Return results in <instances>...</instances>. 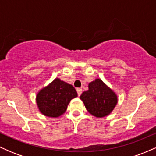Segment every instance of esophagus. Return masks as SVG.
I'll list each match as a JSON object with an SVG mask.
<instances>
[{
  "label": "esophagus",
  "mask_w": 156,
  "mask_h": 156,
  "mask_svg": "<svg viewBox=\"0 0 156 156\" xmlns=\"http://www.w3.org/2000/svg\"><path fill=\"white\" fill-rule=\"evenodd\" d=\"M76 91H77V93H78V95L80 96L82 93V89L81 88H77Z\"/></svg>",
  "instance_id": "34e87169"
}]
</instances>
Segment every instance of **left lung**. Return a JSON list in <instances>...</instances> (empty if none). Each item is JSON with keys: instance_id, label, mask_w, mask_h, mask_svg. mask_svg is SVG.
Returning <instances> with one entry per match:
<instances>
[{"instance_id": "obj_1", "label": "left lung", "mask_w": 156, "mask_h": 156, "mask_svg": "<svg viewBox=\"0 0 156 156\" xmlns=\"http://www.w3.org/2000/svg\"><path fill=\"white\" fill-rule=\"evenodd\" d=\"M80 98L87 111L96 117L108 115L117 103L115 93L98 78L89 84V90L82 93Z\"/></svg>"}]
</instances>
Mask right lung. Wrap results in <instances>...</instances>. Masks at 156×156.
Returning <instances> with one entry per match:
<instances>
[{
  "label": "right lung",
  "mask_w": 156,
  "mask_h": 156,
  "mask_svg": "<svg viewBox=\"0 0 156 156\" xmlns=\"http://www.w3.org/2000/svg\"><path fill=\"white\" fill-rule=\"evenodd\" d=\"M78 96L76 90L70 84L58 78L39 91L37 103L39 111L50 117H58L65 112L67 105Z\"/></svg>",
  "instance_id": "add662e5"
}]
</instances>
